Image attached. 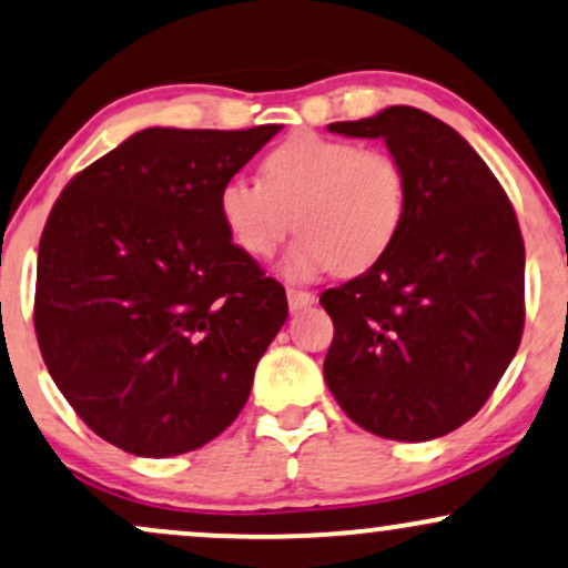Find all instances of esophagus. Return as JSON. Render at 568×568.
<instances>
[{"label":"esophagus","instance_id":"34e87169","mask_svg":"<svg viewBox=\"0 0 568 568\" xmlns=\"http://www.w3.org/2000/svg\"><path fill=\"white\" fill-rule=\"evenodd\" d=\"M314 302H317V296L310 291H296V288H288V306L293 312L298 310H306V306H312Z\"/></svg>","mask_w":568,"mask_h":568}]
</instances>
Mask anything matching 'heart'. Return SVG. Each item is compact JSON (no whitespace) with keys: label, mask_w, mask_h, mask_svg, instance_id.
Masks as SVG:
<instances>
[{"label":"heart","mask_w":568,"mask_h":568,"mask_svg":"<svg viewBox=\"0 0 568 568\" xmlns=\"http://www.w3.org/2000/svg\"><path fill=\"white\" fill-rule=\"evenodd\" d=\"M216 214L230 243L270 258L291 232L283 270L291 280L362 272L392 248L407 214V174L384 150L314 132L291 134L262 159L258 182L232 176L219 187Z\"/></svg>","instance_id":"obj_1"}]
</instances>
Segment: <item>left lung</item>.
I'll use <instances>...</instances> for the list:
<instances>
[{
	"mask_svg": "<svg viewBox=\"0 0 568 568\" xmlns=\"http://www.w3.org/2000/svg\"><path fill=\"white\" fill-rule=\"evenodd\" d=\"M331 132L384 140L407 174L392 248L320 304L333 320L325 381L349 418L428 442L474 418L524 333V237L481 155L444 121L392 105Z\"/></svg>",
	"mask_w": 568,
	"mask_h": 568,
	"instance_id": "1",
	"label": "left lung"
}]
</instances>
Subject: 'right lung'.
Here are the masks:
<instances>
[{
  "instance_id": "add662e5",
  "label": "right lung",
  "mask_w": 568,
  "mask_h": 568,
  "mask_svg": "<svg viewBox=\"0 0 568 568\" xmlns=\"http://www.w3.org/2000/svg\"><path fill=\"white\" fill-rule=\"evenodd\" d=\"M280 129H142L50 211L39 349L79 418L129 455H182L222 434L288 317L283 285L216 214L219 187Z\"/></svg>"
}]
</instances>
